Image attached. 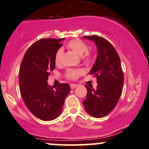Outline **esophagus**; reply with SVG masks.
Wrapping results in <instances>:
<instances>
[{"instance_id": "1", "label": "esophagus", "mask_w": 149, "mask_h": 149, "mask_svg": "<svg viewBox=\"0 0 149 149\" xmlns=\"http://www.w3.org/2000/svg\"><path fill=\"white\" fill-rule=\"evenodd\" d=\"M76 86H77V85L74 84H70V88H71L72 89H75V88H76Z\"/></svg>"}]
</instances>
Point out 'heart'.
<instances>
[{
  "instance_id": "heart-1",
  "label": "heart",
  "mask_w": 149,
  "mask_h": 149,
  "mask_svg": "<svg viewBox=\"0 0 149 149\" xmlns=\"http://www.w3.org/2000/svg\"><path fill=\"white\" fill-rule=\"evenodd\" d=\"M68 47L73 50L74 52L78 54L79 55L82 56V59L86 63H89L91 62L92 57H91V54L88 52V45L83 41L79 39H74L70 41L68 44ZM63 55V49L60 48L57 51L54 57V60H55L56 64H60L62 61ZM84 73L83 70L81 69H68L66 72V77L71 80H75L78 79L79 76Z\"/></svg>"
}]
</instances>
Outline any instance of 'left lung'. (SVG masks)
<instances>
[{"mask_svg": "<svg viewBox=\"0 0 149 149\" xmlns=\"http://www.w3.org/2000/svg\"><path fill=\"white\" fill-rule=\"evenodd\" d=\"M96 44L97 55L89 73L97 79V89L86 86V98L83 102L90 116L102 118L113 111L122 95L124 75L121 60L113 45L97 36H84Z\"/></svg>", "mask_w": 149, "mask_h": 149, "instance_id": "1", "label": "left lung"}]
</instances>
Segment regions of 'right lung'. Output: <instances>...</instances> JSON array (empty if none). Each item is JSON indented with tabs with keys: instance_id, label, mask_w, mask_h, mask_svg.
Returning <instances> with one entry per match:
<instances>
[{
	"instance_id": "add662e5",
	"label": "right lung",
	"mask_w": 149,
	"mask_h": 149,
	"mask_svg": "<svg viewBox=\"0 0 149 149\" xmlns=\"http://www.w3.org/2000/svg\"><path fill=\"white\" fill-rule=\"evenodd\" d=\"M64 38H43L27 50L19 70V89L29 111L38 119L50 121L62 113L65 99L70 91L68 84H60L56 89L47 80L55 67L54 57Z\"/></svg>"
}]
</instances>
